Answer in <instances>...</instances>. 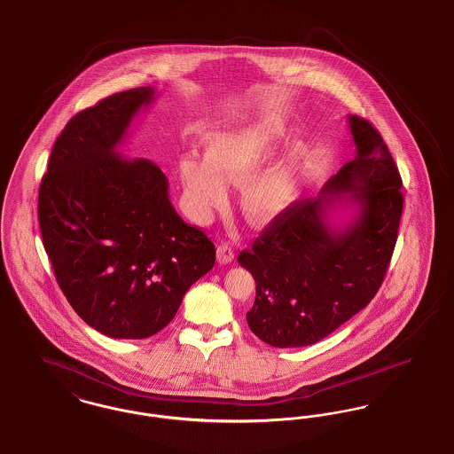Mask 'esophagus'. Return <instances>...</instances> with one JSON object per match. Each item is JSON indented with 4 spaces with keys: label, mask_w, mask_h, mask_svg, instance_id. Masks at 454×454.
Instances as JSON below:
<instances>
[{
    "label": "esophagus",
    "mask_w": 454,
    "mask_h": 454,
    "mask_svg": "<svg viewBox=\"0 0 454 454\" xmlns=\"http://www.w3.org/2000/svg\"><path fill=\"white\" fill-rule=\"evenodd\" d=\"M236 254H234V249L229 242H222L216 246V260L222 264H227V262H234Z\"/></svg>",
    "instance_id": "34e87169"
}]
</instances>
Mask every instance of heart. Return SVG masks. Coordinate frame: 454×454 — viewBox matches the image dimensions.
I'll return each mask as SVG.
<instances>
[{
  "mask_svg": "<svg viewBox=\"0 0 454 454\" xmlns=\"http://www.w3.org/2000/svg\"><path fill=\"white\" fill-rule=\"evenodd\" d=\"M286 126L260 120L232 129L214 131L205 138V155H186L177 172L188 214L207 222L229 196L227 184H240L239 207L253 225H266L292 205L299 186L301 150L292 148L259 168L286 140Z\"/></svg>",
  "mask_w": 454,
  "mask_h": 454,
  "instance_id": "1",
  "label": "heart"
}]
</instances>
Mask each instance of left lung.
<instances>
[{
    "instance_id": "1",
    "label": "left lung",
    "mask_w": 454,
    "mask_h": 454,
    "mask_svg": "<svg viewBox=\"0 0 454 454\" xmlns=\"http://www.w3.org/2000/svg\"><path fill=\"white\" fill-rule=\"evenodd\" d=\"M348 124L354 160L317 198L294 201L238 256L256 282L247 325L271 347H306L333 333L374 299L391 262L402 177L380 131L358 116ZM341 202H352L356 215L333 228L327 212Z\"/></svg>"
}]
</instances>
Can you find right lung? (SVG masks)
<instances>
[{"label": "right lung", "mask_w": 454, "mask_h": 454, "mask_svg": "<svg viewBox=\"0 0 454 454\" xmlns=\"http://www.w3.org/2000/svg\"><path fill=\"white\" fill-rule=\"evenodd\" d=\"M140 87L102 98L65 126L39 188V225L58 286L74 312L111 338L166 328L186 290L215 264V246L168 200L166 174L116 153Z\"/></svg>", "instance_id": "1"}]
</instances>
